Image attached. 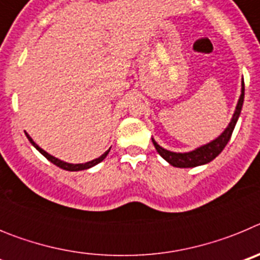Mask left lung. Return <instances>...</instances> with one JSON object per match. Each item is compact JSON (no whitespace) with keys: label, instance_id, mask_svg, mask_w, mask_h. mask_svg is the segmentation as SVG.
<instances>
[{"label":"left lung","instance_id":"8db88e82","mask_svg":"<svg viewBox=\"0 0 260 260\" xmlns=\"http://www.w3.org/2000/svg\"><path fill=\"white\" fill-rule=\"evenodd\" d=\"M243 96H245V84H243L242 82V93H241L238 104L237 107H236V112H234L233 114V118H232L228 127L225 128V132L222 133L219 138H216L215 141H212L208 144H204V146L199 147V148L191 151V152L176 153V152H171V151L164 150L162 147L158 146V144L152 139V143L153 146H155L156 151L158 152V155L161 156L162 158H165L169 164L177 168H192V167H198V165H203L212 161L213 158H215L216 156H219V153L224 150L226 143H228L229 139H231L232 133H233L234 130V126H236V123H237V119L238 117H240L241 109H242Z\"/></svg>","mask_w":260,"mask_h":260}]
</instances>
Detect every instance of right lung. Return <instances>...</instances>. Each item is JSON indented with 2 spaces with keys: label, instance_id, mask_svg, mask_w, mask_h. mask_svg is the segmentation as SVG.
Listing matches in <instances>:
<instances>
[{
  "label": "right lung",
  "instance_id": "1",
  "mask_svg": "<svg viewBox=\"0 0 260 260\" xmlns=\"http://www.w3.org/2000/svg\"><path fill=\"white\" fill-rule=\"evenodd\" d=\"M26 135H27V138H28V141L32 143V146L35 147L36 150H38L39 152L41 153V155L45 156V157H47L50 162H53V164H54V165H57V167H59V168H61V169H65V171H70V172L84 171V169H88V168H91V167H93V165L99 164V162L103 161V160H104V158L107 157V155H108V153H109V151H110V148H109V150H108L107 152L103 153V155L100 156V157L95 158V160H92V161L84 162V164H69V162H65V161H62V160H58V158L53 157L52 155H49V153H48V152H45L44 150H41L40 147H39L38 144L35 143V142L32 141V138L29 137V135L27 134V133H26Z\"/></svg>",
  "mask_w": 260,
  "mask_h": 260
}]
</instances>
